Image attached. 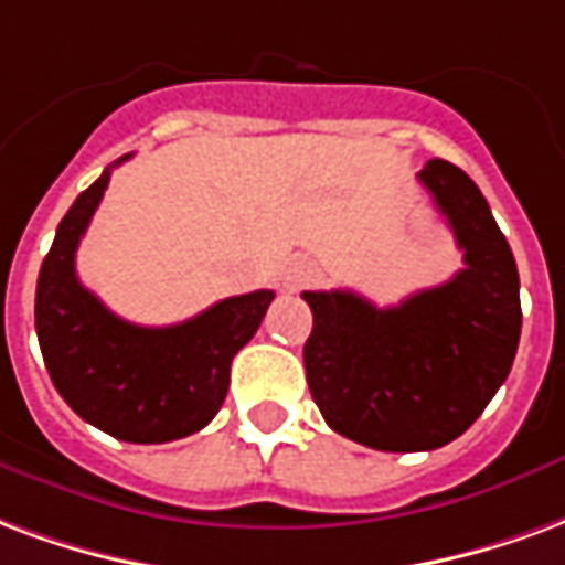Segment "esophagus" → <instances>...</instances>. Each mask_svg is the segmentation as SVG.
Returning a JSON list of instances; mask_svg holds the SVG:
<instances>
[{
	"mask_svg": "<svg viewBox=\"0 0 565 565\" xmlns=\"http://www.w3.org/2000/svg\"><path fill=\"white\" fill-rule=\"evenodd\" d=\"M319 277V267H316V262H310V258H291L286 267V277H282V286H286V291H298V288L310 286L312 279Z\"/></svg>",
	"mask_w": 565,
	"mask_h": 565,
	"instance_id": "1",
	"label": "esophagus"
}]
</instances>
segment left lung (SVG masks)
I'll return each instance as SVG.
<instances>
[{"instance_id":"left-lung-1","label":"left lung","mask_w":565,"mask_h":565,"mask_svg":"<svg viewBox=\"0 0 565 565\" xmlns=\"http://www.w3.org/2000/svg\"><path fill=\"white\" fill-rule=\"evenodd\" d=\"M463 249V270L397 307L303 291L307 385L331 430L379 451H434L491 403L521 340L518 267L479 186L457 164L418 171Z\"/></svg>"}]
</instances>
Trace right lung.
I'll return each mask as SVG.
<instances>
[{
    "instance_id": "right-lung-1",
    "label": "right lung",
    "mask_w": 565,
    "mask_h": 565,
    "mask_svg": "<svg viewBox=\"0 0 565 565\" xmlns=\"http://www.w3.org/2000/svg\"><path fill=\"white\" fill-rule=\"evenodd\" d=\"M108 180L105 168L77 195L41 262L35 288L41 355L60 397L84 422L122 443H171L207 427L220 413L234 355L258 331L274 291L225 298L168 328H141L114 316L74 270L77 243Z\"/></svg>"
}]
</instances>
